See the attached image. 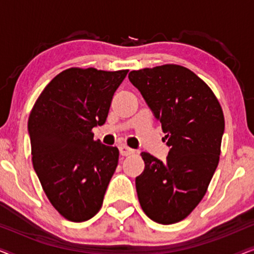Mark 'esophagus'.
I'll list each match as a JSON object with an SVG mask.
<instances>
[{"label": "esophagus", "mask_w": 254, "mask_h": 254, "mask_svg": "<svg viewBox=\"0 0 254 254\" xmlns=\"http://www.w3.org/2000/svg\"><path fill=\"white\" fill-rule=\"evenodd\" d=\"M119 150H120V155L121 156H129L134 152V150L129 147H127L126 144H121L119 145Z\"/></svg>", "instance_id": "1"}]
</instances>
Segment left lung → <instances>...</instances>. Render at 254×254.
I'll use <instances>...</instances> for the list:
<instances>
[{"label":"left lung","instance_id":"8db88e82","mask_svg":"<svg viewBox=\"0 0 254 254\" xmlns=\"http://www.w3.org/2000/svg\"><path fill=\"white\" fill-rule=\"evenodd\" d=\"M128 77L162 124L170 147L163 162L141 154L145 166L135 179L138 201L150 220L177 223L207 193L220 161L223 111L209 86L183 65L143 68Z\"/></svg>","mask_w":254,"mask_h":254}]
</instances>
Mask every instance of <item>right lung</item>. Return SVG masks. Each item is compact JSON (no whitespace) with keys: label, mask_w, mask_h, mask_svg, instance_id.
<instances>
[{"label":"right lung","mask_w":254,"mask_h":254,"mask_svg":"<svg viewBox=\"0 0 254 254\" xmlns=\"http://www.w3.org/2000/svg\"><path fill=\"white\" fill-rule=\"evenodd\" d=\"M127 72L65 69L48 83L31 110L27 128L34 171L52 206L65 220L88 221L102 208L119 150L96 141L92 128L105 124Z\"/></svg>","instance_id":"obj_1"}]
</instances>
